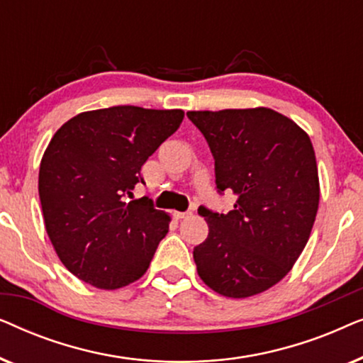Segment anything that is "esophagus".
<instances>
[{
	"instance_id": "1",
	"label": "esophagus",
	"mask_w": 363,
	"mask_h": 363,
	"mask_svg": "<svg viewBox=\"0 0 363 363\" xmlns=\"http://www.w3.org/2000/svg\"><path fill=\"white\" fill-rule=\"evenodd\" d=\"M188 216H191V211H175L177 220H185Z\"/></svg>"
}]
</instances>
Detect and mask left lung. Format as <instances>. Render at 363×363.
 Instances as JSON below:
<instances>
[{
	"instance_id": "1",
	"label": "left lung",
	"mask_w": 363,
	"mask_h": 363,
	"mask_svg": "<svg viewBox=\"0 0 363 363\" xmlns=\"http://www.w3.org/2000/svg\"><path fill=\"white\" fill-rule=\"evenodd\" d=\"M186 116L210 145L218 193L236 196L226 215L198 208L208 223V238L193 250L198 276L221 296H256L291 271L309 241L320 196L314 147L267 107Z\"/></svg>"
}]
</instances>
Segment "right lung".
<instances>
[{
    "instance_id": "obj_1",
    "label": "right lung",
    "mask_w": 363,
    "mask_h": 363,
    "mask_svg": "<svg viewBox=\"0 0 363 363\" xmlns=\"http://www.w3.org/2000/svg\"><path fill=\"white\" fill-rule=\"evenodd\" d=\"M183 117L180 108L116 106L79 113L54 133L39 167V198L59 259L81 281L118 289L147 272L170 216L145 196H125Z\"/></svg>"
}]
</instances>
